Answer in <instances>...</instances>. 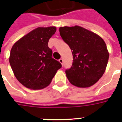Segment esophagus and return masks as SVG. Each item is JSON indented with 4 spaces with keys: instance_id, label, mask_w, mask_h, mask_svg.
<instances>
[{
    "instance_id": "1",
    "label": "esophagus",
    "mask_w": 122,
    "mask_h": 122,
    "mask_svg": "<svg viewBox=\"0 0 122 122\" xmlns=\"http://www.w3.org/2000/svg\"><path fill=\"white\" fill-rule=\"evenodd\" d=\"M59 63H60L62 65H63V59H59Z\"/></svg>"
}]
</instances>
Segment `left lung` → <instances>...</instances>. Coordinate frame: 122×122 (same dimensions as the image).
Masks as SVG:
<instances>
[{
	"label": "left lung",
	"instance_id": "left-lung-1",
	"mask_svg": "<svg viewBox=\"0 0 122 122\" xmlns=\"http://www.w3.org/2000/svg\"><path fill=\"white\" fill-rule=\"evenodd\" d=\"M59 32L73 56L72 66L65 71L69 82L78 87L95 84L104 74L108 61L105 41L97 34L77 25L60 27Z\"/></svg>",
	"mask_w": 122,
	"mask_h": 122
}]
</instances>
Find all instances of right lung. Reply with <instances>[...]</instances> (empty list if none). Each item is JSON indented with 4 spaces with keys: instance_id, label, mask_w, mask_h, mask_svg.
<instances>
[{
    "instance_id": "obj_1",
    "label": "right lung",
    "mask_w": 122,
    "mask_h": 122,
    "mask_svg": "<svg viewBox=\"0 0 122 122\" xmlns=\"http://www.w3.org/2000/svg\"><path fill=\"white\" fill-rule=\"evenodd\" d=\"M56 32V27H38L23 36L12 46L10 66L17 80L30 90L47 87L61 64L52 58L49 40Z\"/></svg>"
}]
</instances>
